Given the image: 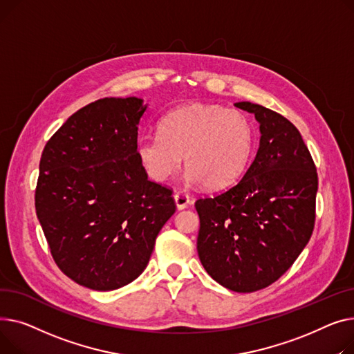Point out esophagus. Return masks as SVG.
I'll return each mask as SVG.
<instances>
[{
    "instance_id": "1",
    "label": "esophagus",
    "mask_w": 354,
    "mask_h": 354,
    "mask_svg": "<svg viewBox=\"0 0 354 354\" xmlns=\"http://www.w3.org/2000/svg\"><path fill=\"white\" fill-rule=\"evenodd\" d=\"M174 201H176V205L178 210H183V209H187L192 204V198L189 197V194L185 193H181V192H177L174 194Z\"/></svg>"
}]
</instances>
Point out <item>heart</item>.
<instances>
[{
    "label": "heart",
    "mask_w": 354,
    "mask_h": 354,
    "mask_svg": "<svg viewBox=\"0 0 354 354\" xmlns=\"http://www.w3.org/2000/svg\"><path fill=\"white\" fill-rule=\"evenodd\" d=\"M253 147L254 129L244 113L194 104L165 115L158 133L141 136L137 154L156 181L169 180L184 156L189 180L200 181L207 189H220L244 173Z\"/></svg>",
    "instance_id": "heart-1"
}]
</instances>
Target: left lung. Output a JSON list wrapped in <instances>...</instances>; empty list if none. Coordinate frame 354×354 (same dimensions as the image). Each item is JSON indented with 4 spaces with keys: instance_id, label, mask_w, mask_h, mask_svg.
I'll return each instance as SVG.
<instances>
[{
    "instance_id": "obj_1",
    "label": "left lung",
    "mask_w": 354,
    "mask_h": 354,
    "mask_svg": "<svg viewBox=\"0 0 354 354\" xmlns=\"http://www.w3.org/2000/svg\"><path fill=\"white\" fill-rule=\"evenodd\" d=\"M236 107L254 114L260 145L241 180L196 201L197 252L217 283L252 293L279 280L308 243L319 178L301 134L286 117L248 101Z\"/></svg>"
}]
</instances>
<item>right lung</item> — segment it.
Instances as JSON below:
<instances>
[{
    "instance_id": "obj_1",
    "label": "right lung",
    "mask_w": 354,
    "mask_h": 354,
    "mask_svg": "<svg viewBox=\"0 0 354 354\" xmlns=\"http://www.w3.org/2000/svg\"><path fill=\"white\" fill-rule=\"evenodd\" d=\"M137 97L97 100L74 113L39 160L35 212L58 268L109 292L147 267L174 213L173 190L150 181L137 154Z\"/></svg>"
}]
</instances>
